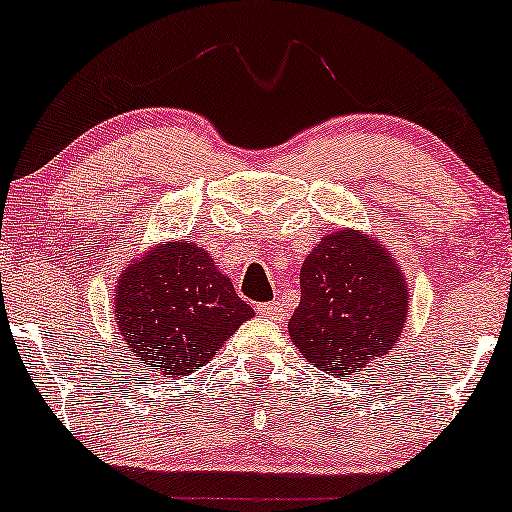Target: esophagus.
<instances>
[{
  "mask_svg": "<svg viewBox=\"0 0 512 512\" xmlns=\"http://www.w3.org/2000/svg\"><path fill=\"white\" fill-rule=\"evenodd\" d=\"M258 313L266 315L270 320H282L285 318V306L280 301H270V304H261L258 306Z\"/></svg>",
  "mask_w": 512,
  "mask_h": 512,
  "instance_id": "obj_1",
  "label": "esophagus"
}]
</instances>
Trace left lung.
<instances>
[{"mask_svg": "<svg viewBox=\"0 0 512 512\" xmlns=\"http://www.w3.org/2000/svg\"><path fill=\"white\" fill-rule=\"evenodd\" d=\"M299 280L289 337L315 368L358 377L396 344L408 287L384 246L351 230L334 232L306 256Z\"/></svg>", "mask_w": 512, "mask_h": 512, "instance_id": "left-lung-1", "label": "left lung"}]
</instances>
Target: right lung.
Instances as JSON below:
<instances>
[{"instance_id": "right-lung-1", "label": "right lung", "mask_w": 512, "mask_h": 512, "mask_svg": "<svg viewBox=\"0 0 512 512\" xmlns=\"http://www.w3.org/2000/svg\"><path fill=\"white\" fill-rule=\"evenodd\" d=\"M113 299L116 323L137 361L173 377L199 370L254 315L213 258L182 239L130 266Z\"/></svg>"}]
</instances>
